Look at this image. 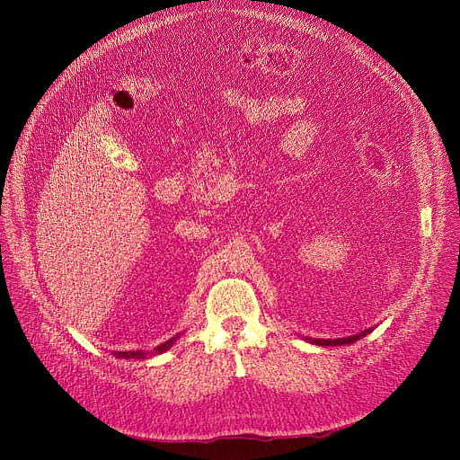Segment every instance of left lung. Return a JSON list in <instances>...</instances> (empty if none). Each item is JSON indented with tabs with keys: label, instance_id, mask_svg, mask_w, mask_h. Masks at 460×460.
I'll use <instances>...</instances> for the list:
<instances>
[{
	"label": "left lung",
	"instance_id": "1",
	"mask_svg": "<svg viewBox=\"0 0 460 460\" xmlns=\"http://www.w3.org/2000/svg\"><path fill=\"white\" fill-rule=\"evenodd\" d=\"M367 333H371V327H369V330H364V332H360L357 335L344 337V339H311V337H305L304 341H307L309 344H314V346H322V348H327V346H348V344H353V342L360 341Z\"/></svg>",
	"mask_w": 460,
	"mask_h": 460
}]
</instances>
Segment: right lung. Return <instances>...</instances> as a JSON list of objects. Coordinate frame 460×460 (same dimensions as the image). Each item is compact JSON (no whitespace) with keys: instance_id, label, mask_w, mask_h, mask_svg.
I'll list each match as a JSON object with an SVG mask.
<instances>
[{"instance_id":"right-lung-1","label":"right lung","mask_w":460,"mask_h":460,"mask_svg":"<svg viewBox=\"0 0 460 460\" xmlns=\"http://www.w3.org/2000/svg\"><path fill=\"white\" fill-rule=\"evenodd\" d=\"M180 337H181V333H178L176 337L169 339L167 342H164V344L156 346L153 351H142V349H137V351H114L112 355H114L116 358H125V360H128V358H147V357L162 355V353H165L167 349H171V348L174 346V342H176Z\"/></svg>"}]
</instances>
